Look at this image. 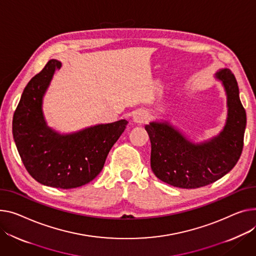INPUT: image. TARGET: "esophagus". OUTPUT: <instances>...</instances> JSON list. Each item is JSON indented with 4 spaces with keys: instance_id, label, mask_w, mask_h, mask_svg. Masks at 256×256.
<instances>
[{
    "instance_id": "obj_1",
    "label": "esophagus",
    "mask_w": 256,
    "mask_h": 256,
    "mask_svg": "<svg viewBox=\"0 0 256 256\" xmlns=\"http://www.w3.org/2000/svg\"><path fill=\"white\" fill-rule=\"evenodd\" d=\"M147 113L143 110H138L136 111L134 114V122H137V124H143L147 120Z\"/></svg>"
}]
</instances>
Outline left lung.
I'll use <instances>...</instances> for the list:
<instances>
[{
    "label": "left lung",
    "instance_id": "left-lung-1",
    "mask_svg": "<svg viewBox=\"0 0 256 256\" xmlns=\"http://www.w3.org/2000/svg\"><path fill=\"white\" fill-rule=\"evenodd\" d=\"M228 94V117L224 130L208 143L192 144L168 124L145 126L151 142V168L162 181L180 188H198L226 175L239 160L244 146L246 112L234 75L216 73Z\"/></svg>",
    "mask_w": 256,
    "mask_h": 256
}]
</instances>
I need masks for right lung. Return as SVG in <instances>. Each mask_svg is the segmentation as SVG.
Wrapping results in <instances>:
<instances>
[{"label":"right lung","instance_id":"add662e5","mask_svg":"<svg viewBox=\"0 0 256 256\" xmlns=\"http://www.w3.org/2000/svg\"><path fill=\"white\" fill-rule=\"evenodd\" d=\"M60 62L50 60L26 86L13 115V138L28 174L41 184L70 190L88 184L103 168L108 153L124 132L122 119L73 134L46 126L42 98Z\"/></svg>","mask_w":256,"mask_h":256}]
</instances>
